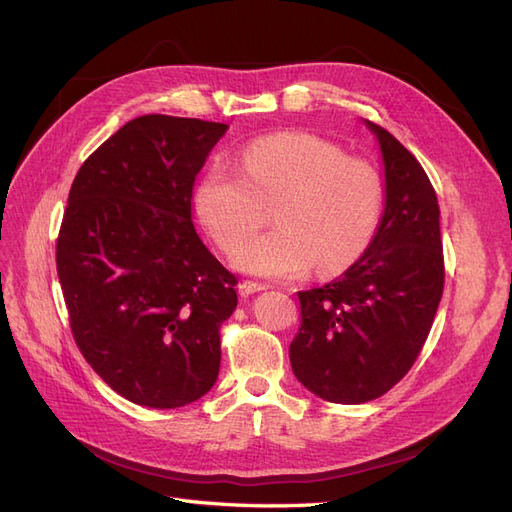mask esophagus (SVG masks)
<instances>
[{"label": "esophagus", "mask_w": 512, "mask_h": 512, "mask_svg": "<svg viewBox=\"0 0 512 512\" xmlns=\"http://www.w3.org/2000/svg\"><path fill=\"white\" fill-rule=\"evenodd\" d=\"M269 286L267 284H260V282H250V280H243L239 284V294L241 297H250V294L254 292H260V290H267Z\"/></svg>", "instance_id": "1"}]
</instances>
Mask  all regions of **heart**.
Returning a JSON list of instances; mask_svg holds the SVG:
<instances>
[{"label": "heart", "instance_id": "b5f03b06", "mask_svg": "<svg viewBox=\"0 0 512 512\" xmlns=\"http://www.w3.org/2000/svg\"><path fill=\"white\" fill-rule=\"evenodd\" d=\"M276 205L265 236L242 239L259 225L261 205ZM194 205L200 222L235 267L288 280L316 265L320 275L350 267L374 237L382 179L361 158L305 132H280L243 147L239 170L215 164L200 179Z\"/></svg>", "mask_w": 512, "mask_h": 512}]
</instances>
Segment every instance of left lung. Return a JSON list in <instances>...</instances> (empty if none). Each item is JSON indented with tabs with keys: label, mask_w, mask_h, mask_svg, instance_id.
<instances>
[{
	"label": "left lung",
	"mask_w": 512,
	"mask_h": 512,
	"mask_svg": "<svg viewBox=\"0 0 512 512\" xmlns=\"http://www.w3.org/2000/svg\"><path fill=\"white\" fill-rule=\"evenodd\" d=\"M376 136L384 209L367 250L344 275L301 290V327L290 344L294 376L333 404H365L408 374L444 290L440 207L423 166L397 138Z\"/></svg>",
	"instance_id": "8db88e82"
}]
</instances>
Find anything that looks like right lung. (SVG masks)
<instances>
[{"mask_svg":"<svg viewBox=\"0 0 512 512\" xmlns=\"http://www.w3.org/2000/svg\"><path fill=\"white\" fill-rule=\"evenodd\" d=\"M226 123L128 121L85 160L57 239V275L87 363L132 404L181 408L220 374L237 277L192 224V190Z\"/></svg>","mask_w":512,"mask_h":512,"instance_id":"right-lung-1","label":"right lung"}]
</instances>
